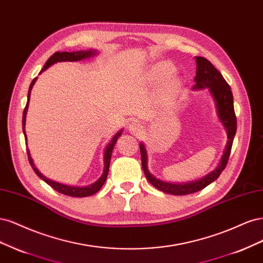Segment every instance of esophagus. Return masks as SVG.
Wrapping results in <instances>:
<instances>
[{
    "label": "esophagus",
    "mask_w": 263,
    "mask_h": 263,
    "mask_svg": "<svg viewBox=\"0 0 263 263\" xmlns=\"http://www.w3.org/2000/svg\"><path fill=\"white\" fill-rule=\"evenodd\" d=\"M129 129L133 133H140L143 130L142 129V125L139 122H137V121H133V122L129 123Z\"/></svg>",
    "instance_id": "1"
}]
</instances>
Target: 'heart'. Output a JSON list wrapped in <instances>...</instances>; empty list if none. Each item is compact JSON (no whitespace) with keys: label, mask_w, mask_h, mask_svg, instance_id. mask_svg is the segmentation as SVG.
<instances>
[{"label":"heart","mask_w":263,"mask_h":263,"mask_svg":"<svg viewBox=\"0 0 263 263\" xmlns=\"http://www.w3.org/2000/svg\"><path fill=\"white\" fill-rule=\"evenodd\" d=\"M175 70V67L171 63H159L156 66H154L151 71V78L153 81H160L165 78H167L168 75H171ZM178 86H179V81L177 79H171L168 80L165 88L167 91H174Z\"/></svg>","instance_id":"1"}]
</instances>
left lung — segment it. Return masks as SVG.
<instances>
[{
	"label": "left lung",
	"instance_id": "obj_1",
	"mask_svg": "<svg viewBox=\"0 0 263 263\" xmlns=\"http://www.w3.org/2000/svg\"><path fill=\"white\" fill-rule=\"evenodd\" d=\"M197 60V75L194 78L196 81V85L194 89L209 87L210 91L212 92V96L214 97L216 103L217 114L219 119L223 122L225 129L227 131V143L224 151V154L221 158L218 167L215 171L212 172L210 175L202 178L200 180L183 183V184H174V183H167L164 181H160L148 172L147 169V155L146 149L144 147L143 144L140 145L141 151V160H142V168L143 172L145 174L146 179L154 185V187L160 191L175 194V196H184V194H190L198 192L202 189H204L206 185L216 180L225 169L228 158L231 155L233 141L237 130V120L236 115L234 110V99H233V92L231 90L230 85L223 78V75L219 73L216 67L212 64L208 59L203 57H196Z\"/></svg>",
	"mask_w": 263,
	"mask_h": 263
}]
</instances>
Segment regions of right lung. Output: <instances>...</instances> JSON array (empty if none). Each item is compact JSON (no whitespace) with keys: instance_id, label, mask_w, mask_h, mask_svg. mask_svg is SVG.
I'll return each instance as SVG.
<instances>
[{"instance_id":"right-lung-1","label":"right lung","mask_w":263,"mask_h":263,"mask_svg":"<svg viewBox=\"0 0 263 263\" xmlns=\"http://www.w3.org/2000/svg\"><path fill=\"white\" fill-rule=\"evenodd\" d=\"M95 51H92V50H88V51H75V52H55L53 53L51 57H50L48 59V61L46 62V64L44 65V67H42L41 72L46 71L48 67L50 65L54 64L55 62H61V61H80L82 60V59H86V58H89L91 55H94ZM36 78L32 80L30 86H29V90H28V97H27V104H26V107H25L24 109V112H23V132H24V135H25V140H26V133H25V120H26V112H27V108H28V103H29V96H30V90L32 88V85L35 84L36 82ZM121 135V132L117 133L114 139L111 140V142L109 143V145L106 147V151H105V157H104V160H105V169H104V173L103 175H101V177L99 178V179L95 182L92 183L90 185H87V187H70V185H65V184H62V183H59V182H55V181H52L48 179V178H46L44 175H42L41 173H39L38 169L35 167V165H33V162L32 159L30 157V154H29V151L27 148V155H28V160H29V164L31 165L33 172H35L37 174V176L39 178H41L42 180H44L45 182H47L50 187H52L54 190H57L58 192L60 193H63L65 194V196H70V197H75V198H84V197H89L91 196V194H95L97 191H99V189L103 187L106 179H107V176H108V172H109V165H110V159H111V154H112V151H114V147H115V144L117 142V139L118 137H120Z\"/></svg>"}]
</instances>
